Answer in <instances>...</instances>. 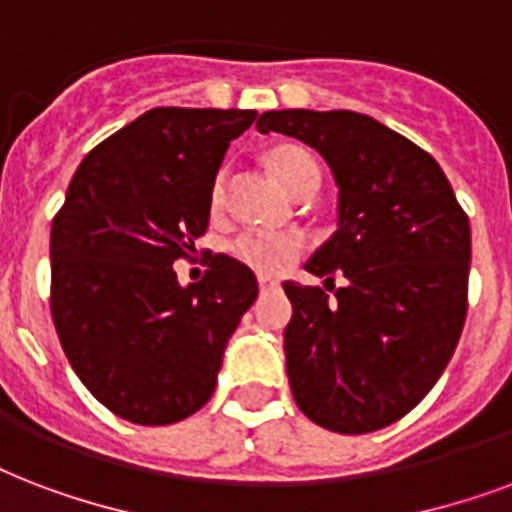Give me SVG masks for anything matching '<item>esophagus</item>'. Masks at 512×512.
I'll use <instances>...</instances> for the list:
<instances>
[{"instance_id": "1", "label": "esophagus", "mask_w": 512, "mask_h": 512, "mask_svg": "<svg viewBox=\"0 0 512 512\" xmlns=\"http://www.w3.org/2000/svg\"><path fill=\"white\" fill-rule=\"evenodd\" d=\"M257 287H260V290H273V287H276V282H271V279H265V276H260V279H257Z\"/></svg>"}]
</instances>
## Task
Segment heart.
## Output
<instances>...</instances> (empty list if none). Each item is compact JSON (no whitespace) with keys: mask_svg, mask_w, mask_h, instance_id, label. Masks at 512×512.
<instances>
[{"mask_svg":"<svg viewBox=\"0 0 512 512\" xmlns=\"http://www.w3.org/2000/svg\"><path fill=\"white\" fill-rule=\"evenodd\" d=\"M268 169L276 182L290 195H298L308 187H319V166L311 158V152L298 144H282L268 155ZM225 198V174H217L212 185V206L220 209ZM230 255L241 265H247L255 273L273 276L287 263L300 255V241L295 236H263V233H244L230 244Z\"/></svg>","mask_w":512,"mask_h":512,"instance_id":"b5f03b06","label":"heart"}]
</instances>
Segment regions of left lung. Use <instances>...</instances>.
<instances>
[{
    "label": "left lung",
    "instance_id": "1",
    "mask_svg": "<svg viewBox=\"0 0 512 512\" xmlns=\"http://www.w3.org/2000/svg\"><path fill=\"white\" fill-rule=\"evenodd\" d=\"M257 131L314 147L338 185V230L306 263L325 287L284 284L292 397L330 432L389 427L424 400L459 343L470 220L438 161L373 117L271 109ZM335 272L347 279L338 291Z\"/></svg>",
    "mask_w": 512,
    "mask_h": 512
}]
</instances>
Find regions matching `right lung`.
<instances>
[{"label":"right lung","mask_w":512,"mask_h":512,"mask_svg":"<svg viewBox=\"0 0 512 512\" xmlns=\"http://www.w3.org/2000/svg\"><path fill=\"white\" fill-rule=\"evenodd\" d=\"M255 109L155 107L93 147L50 228V311L77 378L120 419L161 427L204 408L222 354L257 298V279L209 255L201 282H177L195 252L230 142Z\"/></svg>","instance_id":"obj_1"}]
</instances>
